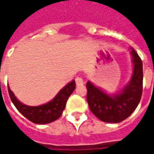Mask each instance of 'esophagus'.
Wrapping results in <instances>:
<instances>
[{
	"label": "esophagus",
	"mask_w": 154,
	"mask_h": 154,
	"mask_svg": "<svg viewBox=\"0 0 154 154\" xmlns=\"http://www.w3.org/2000/svg\"><path fill=\"white\" fill-rule=\"evenodd\" d=\"M75 82H76V83H77V86H79V85H82V84H83V79H82L81 77H76V78H75Z\"/></svg>",
	"instance_id": "obj_1"
}]
</instances>
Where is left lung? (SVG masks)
I'll return each instance as SVG.
<instances>
[{
    "label": "left lung",
    "mask_w": 154,
    "mask_h": 154,
    "mask_svg": "<svg viewBox=\"0 0 154 154\" xmlns=\"http://www.w3.org/2000/svg\"><path fill=\"white\" fill-rule=\"evenodd\" d=\"M134 73L122 92L107 95L90 82H87V100L91 112L104 122L119 123L128 118L138 106L143 93V63L134 48L131 50Z\"/></svg>",
    "instance_id": "8db88e82"
}]
</instances>
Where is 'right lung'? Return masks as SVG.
<instances>
[{
    "instance_id": "1",
    "label": "right lung",
    "mask_w": 154,
    "mask_h": 154,
    "mask_svg": "<svg viewBox=\"0 0 154 154\" xmlns=\"http://www.w3.org/2000/svg\"><path fill=\"white\" fill-rule=\"evenodd\" d=\"M75 88H76L75 81H72L70 83L65 86L57 93V96L54 98V100L39 106H28L20 102L15 98V95L13 94L9 87L8 92L11 100L15 105L16 109L26 119L35 124L44 125V124L53 122L60 117L61 115L63 114L64 108L66 106L68 97L73 92Z\"/></svg>"
}]
</instances>
